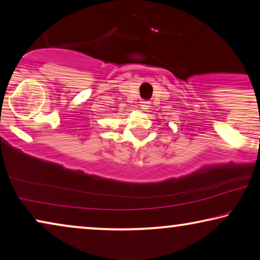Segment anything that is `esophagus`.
<instances>
[{"instance_id":"1","label":"esophagus","mask_w":260,"mask_h":260,"mask_svg":"<svg viewBox=\"0 0 260 260\" xmlns=\"http://www.w3.org/2000/svg\"><path fill=\"white\" fill-rule=\"evenodd\" d=\"M149 105H151V104H149L148 101H141L140 102V107H141L142 111H145V112L149 108Z\"/></svg>"}]
</instances>
